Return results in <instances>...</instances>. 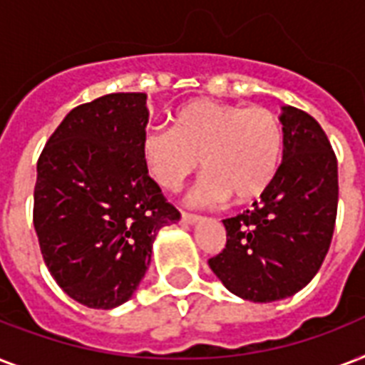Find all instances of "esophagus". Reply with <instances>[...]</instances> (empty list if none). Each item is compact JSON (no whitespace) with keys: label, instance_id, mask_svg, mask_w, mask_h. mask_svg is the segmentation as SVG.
Returning a JSON list of instances; mask_svg holds the SVG:
<instances>
[{"label":"esophagus","instance_id":"esophagus-1","mask_svg":"<svg viewBox=\"0 0 365 365\" xmlns=\"http://www.w3.org/2000/svg\"><path fill=\"white\" fill-rule=\"evenodd\" d=\"M199 220V216L197 214H191V212H185L182 210V222L183 223H187V225H191V223H195Z\"/></svg>","mask_w":365,"mask_h":365}]
</instances>
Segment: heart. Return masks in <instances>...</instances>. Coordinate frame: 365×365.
Here are the masks:
<instances>
[{
  "label": "heart",
  "instance_id": "obj_1",
  "mask_svg": "<svg viewBox=\"0 0 365 365\" xmlns=\"http://www.w3.org/2000/svg\"><path fill=\"white\" fill-rule=\"evenodd\" d=\"M284 151L280 117L263 106L191 100L172 115V128L143 134L142 157L160 187L178 191L199 165L206 170L193 191L197 205L233 197L248 202L267 191Z\"/></svg>",
  "mask_w": 365,
  "mask_h": 365
}]
</instances>
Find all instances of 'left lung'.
I'll return each mask as SVG.
<instances>
[{"label": "left lung", "mask_w": 365, "mask_h": 365, "mask_svg": "<svg viewBox=\"0 0 365 365\" xmlns=\"http://www.w3.org/2000/svg\"><path fill=\"white\" fill-rule=\"evenodd\" d=\"M282 163L252 208L223 220L225 248L208 259L223 286L254 303L284 299L311 282L334 237L337 157L314 117L286 106Z\"/></svg>", "instance_id": "left-lung-1"}]
</instances>
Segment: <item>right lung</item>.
<instances>
[{
	"instance_id": "right-lung-1",
	"label": "right lung",
	"mask_w": 365,
	"mask_h": 365,
	"mask_svg": "<svg viewBox=\"0 0 365 365\" xmlns=\"http://www.w3.org/2000/svg\"><path fill=\"white\" fill-rule=\"evenodd\" d=\"M148 94L113 93L73 108L37 160L34 227L43 261L91 309L128 301L160 227L180 212L142 157Z\"/></svg>"
}]
</instances>
